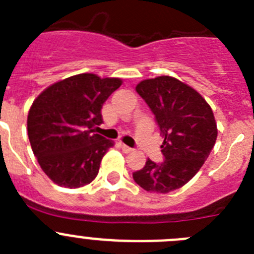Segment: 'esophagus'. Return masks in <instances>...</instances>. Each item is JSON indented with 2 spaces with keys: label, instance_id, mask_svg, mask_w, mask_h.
I'll list each match as a JSON object with an SVG mask.
<instances>
[{
  "label": "esophagus",
  "instance_id": "esophagus-1",
  "mask_svg": "<svg viewBox=\"0 0 254 254\" xmlns=\"http://www.w3.org/2000/svg\"><path fill=\"white\" fill-rule=\"evenodd\" d=\"M121 147H122V150L126 152V154H129V152L133 151V149H132V147L127 146V145H125V143H121Z\"/></svg>",
  "mask_w": 254,
  "mask_h": 254
}]
</instances>
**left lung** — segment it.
Wrapping results in <instances>:
<instances>
[{"label":"left lung","mask_w":254,"mask_h":254,"mask_svg":"<svg viewBox=\"0 0 254 254\" xmlns=\"http://www.w3.org/2000/svg\"><path fill=\"white\" fill-rule=\"evenodd\" d=\"M136 91L154 113L163 134L164 160L156 164L147 159L132 176L147 192L168 193L193 178L214 149V113L194 89L170 76L143 80Z\"/></svg>","instance_id":"left-lung-1"}]
</instances>
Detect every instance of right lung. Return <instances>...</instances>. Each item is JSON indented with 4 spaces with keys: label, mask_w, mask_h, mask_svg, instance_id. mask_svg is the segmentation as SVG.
<instances>
[{
    "label": "right lung",
    "mask_w": 254,
    "mask_h": 254,
    "mask_svg": "<svg viewBox=\"0 0 254 254\" xmlns=\"http://www.w3.org/2000/svg\"><path fill=\"white\" fill-rule=\"evenodd\" d=\"M122 85L117 77L80 73L47 87L28 114V136L40 168L56 185H89L113 141L95 133L102 107Z\"/></svg>",
    "instance_id": "add662e5"
}]
</instances>
